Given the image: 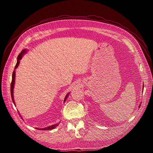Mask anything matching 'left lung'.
<instances>
[{
  "mask_svg": "<svg viewBox=\"0 0 153 153\" xmlns=\"http://www.w3.org/2000/svg\"><path fill=\"white\" fill-rule=\"evenodd\" d=\"M143 87L144 88V85H143ZM140 105H141V103L140 104ZM141 107V105H140V106H139V107Z\"/></svg>",
  "mask_w": 153,
  "mask_h": 153,
  "instance_id": "1",
  "label": "left lung"
}]
</instances>
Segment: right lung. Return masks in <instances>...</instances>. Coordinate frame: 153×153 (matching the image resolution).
<instances>
[{
	"mask_svg": "<svg viewBox=\"0 0 153 153\" xmlns=\"http://www.w3.org/2000/svg\"><path fill=\"white\" fill-rule=\"evenodd\" d=\"M27 52V50L25 49V50H23L22 51V52L19 54V55L17 57V64H16L15 65V69L17 68L19 65V63H20V60L22 59L23 55L25 54V53ZM15 70L13 71V74H12V82H11V86H10V92H11V97H12V102L13 103V104H15V102H14V99H13V87H14V84H15ZM69 95V93H68L66 95L65 98H64V102H65L66 99H68V96ZM59 124H54V125H53L51 126H48V127H46V128H36V129L38 130H53L54 129V128H56V126H57Z\"/></svg>",
	"mask_w": 153,
	"mask_h": 153,
	"instance_id": "obj_1",
	"label": "right lung"
}]
</instances>
